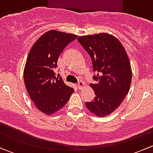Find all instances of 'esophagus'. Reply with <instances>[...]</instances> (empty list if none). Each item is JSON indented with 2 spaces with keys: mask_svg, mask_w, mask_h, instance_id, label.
Listing matches in <instances>:
<instances>
[{
  "mask_svg": "<svg viewBox=\"0 0 153 153\" xmlns=\"http://www.w3.org/2000/svg\"><path fill=\"white\" fill-rule=\"evenodd\" d=\"M84 86V83L83 81H79L77 84V87H78V89H81Z\"/></svg>",
  "mask_w": 153,
  "mask_h": 153,
  "instance_id": "obj_1",
  "label": "esophagus"
}]
</instances>
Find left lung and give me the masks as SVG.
I'll use <instances>...</instances> for the list:
<instances>
[{
	"label": "left lung",
	"instance_id": "1",
	"mask_svg": "<svg viewBox=\"0 0 153 153\" xmlns=\"http://www.w3.org/2000/svg\"><path fill=\"white\" fill-rule=\"evenodd\" d=\"M78 41L90 56L95 84H91L95 97L86 102L96 116L104 117L119 106L128 93L132 69L126 50L115 37L106 33L81 36Z\"/></svg>",
	"mask_w": 153,
	"mask_h": 153
}]
</instances>
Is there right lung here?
Returning <instances> with one entry per match:
<instances>
[{
    "label": "right lung",
    "mask_w": 153,
    "mask_h": 153,
    "mask_svg": "<svg viewBox=\"0 0 153 153\" xmlns=\"http://www.w3.org/2000/svg\"><path fill=\"white\" fill-rule=\"evenodd\" d=\"M77 35L50 30L34 44L26 62L24 80L36 107L51 115L65 105L74 89L55 76L58 57Z\"/></svg>",
    "instance_id": "1"
}]
</instances>
